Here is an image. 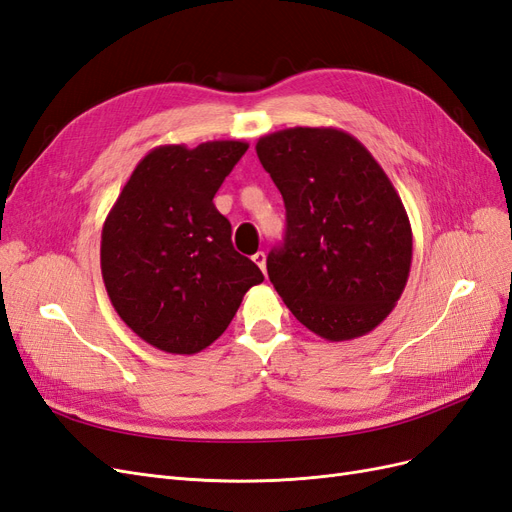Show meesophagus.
<instances>
[{"instance_id":"obj_1","label":"esophagus","mask_w":512,"mask_h":512,"mask_svg":"<svg viewBox=\"0 0 512 512\" xmlns=\"http://www.w3.org/2000/svg\"><path fill=\"white\" fill-rule=\"evenodd\" d=\"M252 260L256 262V267H258L262 273H267V254H265V252H256V254L252 256Z\"/></svg>"}]
</instances>
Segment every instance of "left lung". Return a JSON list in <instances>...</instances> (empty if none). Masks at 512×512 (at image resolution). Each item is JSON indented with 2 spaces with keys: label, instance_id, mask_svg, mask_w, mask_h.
Wrapping results in <instances>:
<instances>
[{
  "label": "left lung",
  "instance_id": "8db88e82",
  "mask_svg": "<svg viewBox=\"0 0 512 512\" xmlns=\"http://www.w3.org/2000/svg\"><path fill=\"white\" fill-rule=\"evenodd\" d=\"M256 153L286 205L269 280L303 327L329 342L367 335L393 312L412 265L404 203L363 143L337 128H286Z\"/></svg>",
  "mask_w": 512,
  "mask_h": 512
}]
</instances>
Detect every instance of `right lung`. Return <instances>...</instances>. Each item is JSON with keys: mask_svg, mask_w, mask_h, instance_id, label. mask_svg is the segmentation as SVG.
Returning <instances> with one entry per match:
<instances>
[{"mask_svg": "<svg viewBox=\"0 0 512 512\" xmlns=\"http://www.w3.org/2000/svg\"><path fill=\"white\" fill-rule=\"evenodd\" d=\"M243 141L160 145L136 164L102 226L100 267L115 312L149 346L196 354L235 318L260 269L230 241L213 196Z\"/></svg>", "mask_w": 512, "mask_h": 512, "instance_id": "add662e5", "label": "right lung"}]
</instances>
